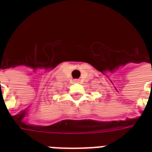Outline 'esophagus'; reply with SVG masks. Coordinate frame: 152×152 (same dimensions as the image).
Listing matches in <instances>:
<instances>
[{
    "label": "esophagus",
    "instance_id": "1",
    "mask_svg": "<svg viewBox=\"0 0 152 152\" xmlns=\"http://www.w3.org/2000/svg\"><path fill=\"white\" fill-rule=\"evenodd\" d=\"M73 81H74V83H79V82H80V80H79L78 79H75V80H73Z\"/></svg>",
    "mask_w": 152,
    "mask_h": 152
}]
</instances>
